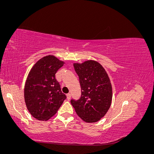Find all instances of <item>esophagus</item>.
Here are the masks:
<instances>
[{
    "label": "esophagus",
    "mask_w": 154,
    "mask_h": 154,
    "mask_svg": "<svg viewBox=\"0 0 154 154\" xmlns=\"http://www.w3.org/2000/svg\"><path fill=\"white\" fill-rule=\"evenodd\" d=\"M71 94H70V93H68V94H67V99L68 100L71 99Z\"/></svg>",
    "instance_id": "34e87169"
}]
</instances>
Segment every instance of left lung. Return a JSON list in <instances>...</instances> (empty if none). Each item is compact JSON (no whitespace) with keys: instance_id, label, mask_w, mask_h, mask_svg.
Segmentation results:
<instances>
[{"instance_id":"obj_1","label":"left lung","mask_w":154,"mask_h":154,"mask_svg":"<svg viewBox=\"0 0 154 154\" xmlns=\"http://www.w3.org/2000/svg\"><path fill=\"white\" fill-rule=\"evenodd\" d=\"M82 89L80 98L71 103L78 116L87 123L98 122L109 110L112 98V85L105 69L94 60L74 63Z\"/></svg>"}]
</instances>
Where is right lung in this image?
<instances>
[{
  "mask_svg": "<svg viewBox=\"0 0 154 154\" xmlns=\"http://www.w3.org/2000/svg\"><path fill=\"white\" fill-rule=\"evenodd\" d=\"M63 64L54 56L48 55L40 59L29 72L24 100L27 110L36 119H50L66 99L55 78V74Z\"/></svg>",
  "mask_w": 154,
  "mask_h": 154,
  "instance_id": "1",
  "label": "right lung"
}]
</instances>
